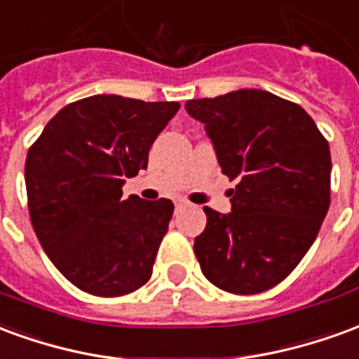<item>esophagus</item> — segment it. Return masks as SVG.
<instances>
[{"mask_svg":"<svg viewBox=\"0 0 359 359\" xmlns=\"http://www.w3.org/2000/svg\"><path fill=\"white\" fill-rule=\"evenodd\" d=\"M175 205H177V208H180V205H187V202H184L182 198H177V200H175Z\"/></svg>","mask_w":359,"mask_h":359,"instance_id":"34e87169","label":"esophagus"}]
</instances>
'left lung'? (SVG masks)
<instances>
[{
  "mask_svg": "<svg viewBox=\"0 0 359 359\" xmlns=\"http://www.w3.org/2000/svg\"><path fill=\"white\" fill-rule=\"evenodd\" d=\"M221 171L238 184L231 213L203 208L194 252L211 285L257 294L278 285L316 241L331 203V151L298 103L265 90L188 100Z\"/></svg>",
  "mask_w": 359,
  "mask_h": 359,
  "instance_id": "1",
  "label": "left lung"
}]
</instances>
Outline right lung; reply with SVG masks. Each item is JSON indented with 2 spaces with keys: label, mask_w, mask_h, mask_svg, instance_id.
Returning <instances> with one entry per match:
<instances>
[{
  "label": "right lung",
  "mask_w": 359,
  "mask_h": 359,
  "mask_svg": "<svg viewBox=\"0 0 359 359\" xmlns=\"http://www.w3.org/2000/svg\"><path fill=\"white\" fill-rule=\"evenodd\" d=\"M180 103L90 95L69 103L30 146L28 211L51 264L81 290L113 298L151 277L172 217L171 200L123 198L148 167L157 134Z\"/></svg>",
  "instance_id": "add662e5"
}]
</instances>
